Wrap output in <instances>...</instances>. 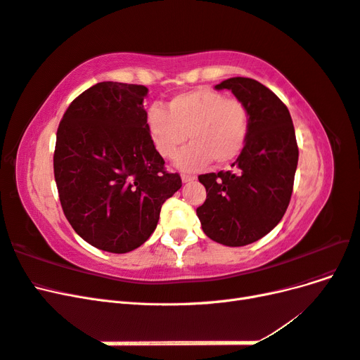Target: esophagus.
<instances>
[{
	"instance_id": "esophagus-1",
	"label": "esophagus",
	"mask_w": 360,
	"mask_h": 360,
	"mask_svg": "<svg viewBox=\"0 0 360 360\" xmlns=\"http://www.w3.org/2000/svg\"><path fill=\"white\" fill-rule=\"evenodd\" d=\"M195 179H197V177H195V176H189V174H181V181H183V183L193 181Z\"/></svg>"
}]
</instances>
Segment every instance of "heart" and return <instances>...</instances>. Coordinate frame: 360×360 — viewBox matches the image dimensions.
<instances>
[{"label":"heart","mask_w":360,"mask_h":360,"mask_svg":"<svg viewBox=\"0 0 360 360\" xmlns=\"http://www.w3.org/2000/svg\"><path fill=\"white\" fill-rule=\"evenodd\" d=\"M144 123L156 151L165 159L176 156L188 136L191 144L177 156L176 165L183 171H200L213 160L226 165L242 155L250 117L242 101L201 86L174 96L167 110L151 105Z\"/></svg>","instance_id":"b5f03b06"}]
</instances>
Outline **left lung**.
Masks as SVG:
<instances>
[{"label": "left lung", "instance_id": "left-lung-1", "mask_svg": "<svg viewBox=\"0 0 360 360\" xmlns=\"http://www.w3.org/2000/svg\"><path fill=\"white\" fill-rule=\"evenodd\" d=\"M214 89L231 90L248 106L250 129L233 171L198 177L207 198L197 214L212 240L245 246L274 230L287 210L299 160L296 134L288 108L258 81L237 76Z\"/></svg>", "mask_w": 360, "mask_h": 360}]
</instances>
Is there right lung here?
Returning a JSON list of instances; mask_svg holds the SVG:
<instances>
[{
	"label": "right lung",
	"instance_id": "add662e5",
	"mask_svg": "<svg viewBox=\"0 0 360 360\" xmlns=\"http://www.w3.org/2000/svg\"><path fill=\"white\" fill-rule=\"evenodd\" d=\"M147 86L99 82L69 105L53 151L63 212L86 243L112 254L153 234L162 204L181 188L146 129Z\"/></svg>",
	"mask_w": 360,
	"mask_h": 360
}]
</instances>
